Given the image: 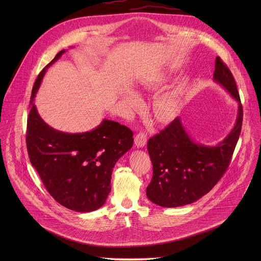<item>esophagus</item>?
Returning a JSON list of instances; mask_svg holds the SVG:
<instances>
[{"mask_svg": "<svg viewBox=\"0 0 261 261\" xmlns=\"http://www.w3.org/2000/svg\"><path fill=\"white\" fill-rule=\"evenodd\" d=\"M146 140H147V137H146V134L144 132H139L136 134L135 138H134V141H135V145L137 147H142L146 144Z\"/></svg>", "mask_w": 261, "mask_h": 261, "instance_id": "1", "label": "esophagus"}]
</instances>
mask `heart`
I'll use <instances>...</instances> for the list:
<instances>
[{"mask_svg":"<svg viewBox=\"0 0 261 261\" xmlns=\"http://www.w3.org/2000/svg\"><path fill=\"white\" fill-rule=\"evenodd\" d=\"M124 102L128 109L135 110L139 107V100L135 94L129 92L124 96ZM175 99L174 95L171 93L163 94L158 97L153 104V114L155 118L159 121L168 120L174 111Z\"/></svg>","mask_w":261,"mask_h":261,"instance_id":"b5f03b06","label":"heart"}]
</instances>
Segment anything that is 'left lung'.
Returning a JSON list of instances; mask_svg holds the SVG:
<instances>
[{
    "instance_id": "8db88e82",
    "label": "left lung",
    "mask_w": 261,
    "mask_h": 261,
    "mask_svg": "<svg viewBox=\"0 0 261 261\" xmlns=\"http://www.w3.org/2000/svg\"><path fill=\"white\" fill-rule=\"evenodd\" d=\"M214 81L239 102L236 125L216 146L193 141L179 118L148 139L153 177L146 187V196L160 206L176 207L198 200L214 188L230 164L242 130L243 106L232 73L219 57Z\"/></svg>"
}]
</instances>
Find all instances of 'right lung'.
Here are the masks:
<instances>
[{
    "mask_svg": "<svg viewBox=\"0 0 261 261\" xmlns=\"http://www.w3.org/2000/svg\"><path fill=\"white\" fill-rule=\"evenodd\" d=\"M64 53L61 50L39 73L33 87L27 148L32 165L53 198L69 210L87 213L105 203L113 169L132 147L133 132L118 122L103 120L92 131L66 133L40 118L34 98L47 68Z\"/></svg>",
    "mask_w": 261,
    "mask_h": 261,
    "instance_id": "right-lung-1",
    "label": "right lung"
}]
</instances>
